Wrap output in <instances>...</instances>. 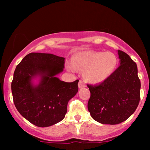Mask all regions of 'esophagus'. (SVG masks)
Returning <instances> with one entry per match:
<instances>
[{"label":"esophagus","instance_id":"1","mask_svg":"<svg viewBox=\"0 0 150 150\" xmlns=\"http://www.w3.org/2000/svg\"><path fill=\"white\" fill-rule=\"evenodd\" d=\"M86 87V84L85 82H83L82 80L79 81V83H78L79 88H83V87Z\"/></svg>","mask_w":150,"mask_h":150}]
</instances>
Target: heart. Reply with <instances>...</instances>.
<instances>
[{
	"instance_id": "heart-1",
	"label": "heart",
	"mask_w": 150,
	"mask_h": 150,
	"mask_svg": "<svg viewBox=\"0 0 150 150\" xmlns=\"http://www.w3.org/2000/svg\"><path fill=\"white\" fill-rule=\"evenodd\" d=\"M116 65L117 58L113 53L89 51L75 55L68 68L72 71L83 70L85 78L96 84L108 79L114 72Z\"/></svg>"
}]
</instances>
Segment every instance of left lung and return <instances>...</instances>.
I'll list each match as a JSON object with an SVG mask.
<instances>
[{
	"label": "left lung",
	"mask_w": 150,
	"mask_h": 150,
	"mask_svg": "<svg viewBox=\"0 0 150 150\" xmlns=\"http://www.w3.org/2000/svg\"><path fill=\"white\" fill-rule=\"evenodd\" d=\"M120 65L99 85L87 84L91 95L87 108L91 116L102 124L116 125L127 120L138 106L140 80L136 63L118 50Z\"/></svg>",
	"instance_id": "1"
}]
</instances>
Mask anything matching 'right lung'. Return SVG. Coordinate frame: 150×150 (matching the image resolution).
<instances>
[{"instance_id": "right-lung-1", "label": "right lung", "mask_w": 150, "mask_h": 150, "mask_svg": "<svg viewBox=\"0 0 150 150\" xmlns=\"http://www.w3.org/2000/svg\"><path fill=\"white\" fill-rule=\"evenodd\" d=\"M65 58L51 53H31L17 65L11 83L13 99L19 113L38 127H48L64 118L68 101L77 93L79 80L61 81L56 75L63 70ZM37 75V86L31 80Z\"/></svg>"}]
</instances>
